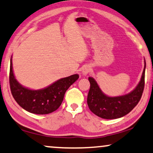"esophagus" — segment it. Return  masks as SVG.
Returning <instances> with one entry per match:
<instances>
[{
    "instance_id": "1",
    "label": "esophagus",
    "mask_w": 153,
    "mask_h": 153,
    "mask_svg": "<svg viewBox=\"0 0 153 153\" xmlns=\"http://www.w3.org/2000/svg\"><path fill=\"white\" fill-rule=\"evenodd\" d=\"M91 66H89V65H87L83 68L82 71V74L84 75V76H86V75H87L88 74H89V73L91 72Z\"/></svg>"
}]
</instances>
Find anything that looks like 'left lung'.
Returning <instances> with one entry per match:
<instances>
[{
  "label": "left lung",
  "instance_id": "obj_1",
  "mask_svg": "<svg viewBox=\"0 0 153 153\" xmlns=\"http://www.w3.org/2000/svg\"><path fill=\"white\" fill-rule=\"evenodd\" d=\"M145 66L140 82L130 94L117 97H109L101 91L95 79L89 77L90 89L87 96L89 109L98 117L105 119H119L130 112L138 104L145 85Z\"/></svg>",
  "mask_w": 153,
  "mask_h": 153
}]
</instances>
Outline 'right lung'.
<instances>
[{
	"label": "right lung",
	"instance_id": "1",
	"mask_svg": "<svg viewBox=\"0 0 153 153\" xmlns=\"http://www.w3.org/2000/svg\"><path fill=\"white\" fill-rule=\"evenodd\" d=\"M79 76L77 74L62 78L49 87L40 90H31L23 87L15 79L10 59V86L11 93L16 102L29 112L36 114H47L59 108L64 94Z\"/></svg>",
	"mask_w": 153,
	"mask_h": 153
}]
</instances>
